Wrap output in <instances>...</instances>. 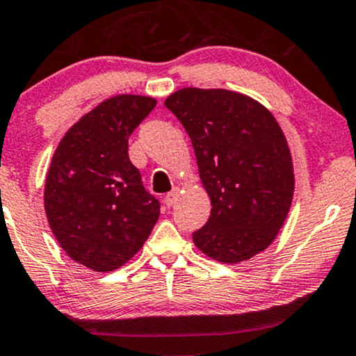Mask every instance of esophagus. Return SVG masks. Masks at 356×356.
<instances>
[{
  "mask_svg": "<svg viewBox=\"0 0 356 356\" xmlns=\"http://www.w3.org/2000/svg\"><path fill=\"white\" fill-rule=\"evenodd\" d=\"M177 199H179V191L177 188H174V191H170L168 195L164 197V204L168 207H172L175 202H177Z\"/></svg>",
  "mask_w": 356,
  "mask_h": 356,
  "instance_id": "esophagus-1",
  "label": "esophagus"
}]
</instances>
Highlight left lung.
Segmentation results:
<instances>
[{
  "label": "left lung",
  "mask_w": 356,
  "mask_h": 356,
  "mask_svg": "<svg viewBox=\"0 0 356 356\" xmlns=\"http://www.w3.org/2000/svg\"><path fill=\"white\" fill-rule=\"evenodd\" d=\"M164 105L191 136L211 200L209 222L192 235L197 248L230 264L266 250L294 195L291 151L271 111L223 88L187 87Z\"/></svg>",
  "instance_id": "left-lung-1"
}]
</instances>
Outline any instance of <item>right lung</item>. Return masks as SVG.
I'll list each match as a JSON object with an SVG mask.
<instances>
[{"mask_svg": "<svg viewBox=\"0 0 356 356\" xmlns=\"http://www.w3.org/2000/svg\"><path fill=\"white\" fill-rule=\"evenodd\" d=\"M156 100L116 95L83 115L49 165L44 209L60 248L97 273L115 271L143 248L159 218L128 156V139Z\"/></svg>", "mask_w": 356, "mask_h": 356, "instance_id": "right-lung-1", "label": "right lung"}]
</instances>
